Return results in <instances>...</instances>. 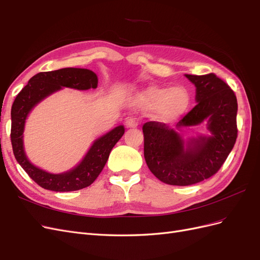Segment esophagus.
I'll return each mask as SVG.
<instances>
[{
    "mask_svg": "<svg viewBox=\"0 0 260 260\" xmlns=\"http://www.w3.org/2000/svg\"><path fill=\"white\" fill-rule=\"evenodd\" d=\"M125 124H127L128 128H137L139 121L137 118H133V117H128L127 120H125Z\"/></svg>",
    "mask_w": 260,
    "mask_h": 260,
    "instance_id": "esophagus-1",
    "label": "esophagus"
}]
</instances>
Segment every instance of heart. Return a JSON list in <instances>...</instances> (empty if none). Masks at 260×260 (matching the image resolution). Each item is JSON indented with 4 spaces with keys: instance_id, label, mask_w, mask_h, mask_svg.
Returning <instances> with one entry per match:
<instances>
[{
    "instance_id": "obj_1",
    "label": "heart",
    "mask_w": 260,
    "mask_h": 260,
    "mask_svg": "<svg viewBox=\"0 0 260 260\" xmlns=\"http://www.w3.org/2000/svg\"><path fill=\"white\" fill-rule=\"evenodd\" d=\"M140 101L146 107L155 108L156 117L164 121L177 119L190 105V96L183 88H152L141 95Z\"/></svg>"
}]
</instances>
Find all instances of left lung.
<instances>
[{"label":"left lung","instance_id":"1","mask_svg":"<svg viewBox=\"0 0 260 260\" xmlns=\"http://www.w3.org/2000/svg\"><path fill=\"white\" fill-rule=\"evenodd\" d=\"M185 77L195 85L198 104L177 123V129L207 120L210 136L184 142L166 123L148 121L142 128L147 167L161 182L180 186L214 176L238 138V101L230 86L215 74Z\"/></svg>","mask_w":260,"mask_h":260}]
</instances>
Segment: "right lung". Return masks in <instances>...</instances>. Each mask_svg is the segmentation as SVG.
Here are the masks:
<instances>
[{
  "instance_id": "1",
  "label": "right lung",
  "mask_w": 260,
  "mask_h": 260,
  "mask_svg": "<svg viewBox=\"0 0 260 260\" xmlns=\"http://www.w3.org/2000/svg\"><path fill=\"white\" fill-rule=\"evenodd\" d=\"M62 86L77 90L95 89L98 76L92 70L84 68H61L54 72L39 73L17 94L11 112V141L15 158L36 183L55 192L77 191L91 185L103 170L113 147L124 133L123 125H118L94 141L81 162L64 174H50L31 164L23 149L22 140L27 116L38 103L62 89Z\"/></svg>"
}]
</instances>
